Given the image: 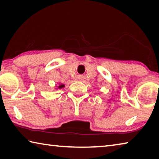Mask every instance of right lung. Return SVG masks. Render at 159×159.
Segmentation results:
<instances>
[{
    "instance_id": "obj_1",
    "label": "right lung",
    "mask_w": 159,
    "mask_h": 159,
    "mask_svg": "<svg viewBox=\"0 0 159 159\" xmlns=\"http://www.w3.org/2000/svg\"><path fill=\"white\" fill-rule=\"evenodd\" d=\"M64 87V84H60V85L58 86V88H59V89H61V88H62Z\"/></svg>"
}]
</instances>
